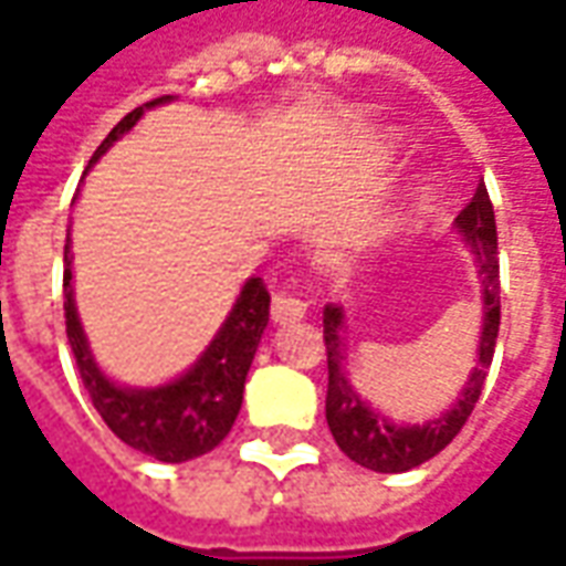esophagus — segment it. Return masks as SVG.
Listing matches in <instances>:
<instances>
[{
    "label": "esophagus",
    "instance_id": "1",
    "mask_svg": "<svg viewBox=\"0 0 566 566\" xmlns=\"http://www.w3.org/2000/svg\"><path fill=\"white\" fill-rule=\"evenodd\" d=\"M305 298H298V295H292V292H276L274 302H271V317H274V323H295L305 317Z\"/></svg>",
    "mask_w": 566,
    "mask_h": 566
}]
</instances>
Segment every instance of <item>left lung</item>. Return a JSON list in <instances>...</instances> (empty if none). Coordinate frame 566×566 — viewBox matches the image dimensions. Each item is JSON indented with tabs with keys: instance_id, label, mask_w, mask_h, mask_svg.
<instances>
[{
	"instance_id": "8db88e82",
	"label": "left lung",
	"mask_w": 566,
	"mask_h": 566,
	"mask_svg": "<svg viewBox=\"0 0 566 566\" xmlns=\"http://www.w3.org/2000/svg\"><path fill=\"white\" fill-rule=\"evenodd\" d=\"M455 231L465 240L474 255L478 280H481V305L484 323L481 338L474 350V369H471L465 388L459 391L455 403L438 419L422 424H400L381 416L357 395L348 379V345H345V307H323V342H326V366H329V388H326V422L333 431L338 450L350 462L381 474H397L428 462L438 455L450 440L469 422L471 409L484 391L486 369L493 364L499 335V249H496V216L493 202L486 197V187L474 190L471 202L455 218Z\"/></svg>"
}]
</instances>
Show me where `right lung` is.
Masks as SVG:
<instances>
[{
    "instance_id": "obj_1",
    "label": "right lung",
    "mask_w": 566,
    "mask_h": 566,
    "mask_svg": "<svg viewBox=\"0 0 566 566\" xmlns=\"http://www.w3.org/2000/svg\"><path fill=\"white\" fill-rule=\"evenodd\" d=\"M171 95L147 101L142 107L123 116L113 132L101 142L88 169L111 150L113 144L138 126L144 111L169 104ZM85 169V171H88ZM271 314V295L261 276H249L233 302L231 314L218 326L216 338L206 345L197 364L185 369L178 379L154 388H132L113 381L88 348L82 329L76 298H73V249L64 245V317H67V342L80 366L82 385L92 397L116 438L132 450L159 459V462H187L197 455L216 450L237 422L243 407V388L252 357L259 350L261 335Z\"/></svg>"
}]
</instances>
